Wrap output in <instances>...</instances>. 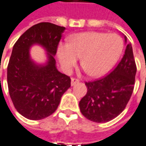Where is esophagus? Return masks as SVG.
Here are the masks:
<instances>
[{"mask_svg":"<svg viewBox=\"0 0 146 146\" xmlns=\"http://www.w3.org/2000/svg\"><path fill=\"white\" fill-rule=\"evenodd\" d=\"M79 82V80L78 79H77V78H71V85L73 86V85H75L76 83H78Z\"/></svg>","mask_w":146,"mask_h":146,"instance_id":"34e87169","label":"esophagus"}]
</instances>
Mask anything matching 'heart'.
<instances>
[{
  "mask_svg": "<svg viewBox=\"0 0 146 146\" xmlns=\"http://www.w3.org/2000/svg\"><path fill=\"white\" fill-rule=\"evenodd\" d=\"M123 50V41L117 34L86 32L70 36L68 44H60L57 55L65 72H70L81 58V64L87 74L100 78L113 68Z\"/></svg>",
  "mask_w": 146,
  "mask_h": 146,
  "instance_id": "obj_1",
  "label": "heart"
}]
</instances>
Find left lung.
<instances>
[{
	"label": "left lung",
	"instance_id": "1",
	"mask_svg": "<svg viewBox=\"0 0 146 146\" xmlns=\"http://www.w3.org/2000/svg\"><path fill=\"white\" fill-rule=\"evenodd\" d=\"M136 73L132 47L127 44L123 57L110 73L85 82L87 92L79 102L82 115L95 123H107L118 116L131 96Z\"/></svg>",
	"mask_w": 146,
	"mask_h": 146
}]
</instances>
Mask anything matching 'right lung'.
<instances>
[{
    "mask_svg": "<svg viewBox=\"0 0 146 146\" xmlns=\"http://www.w3.org/2000/svg\"><path fill=\"white\" fill-rule=\"evenodd\" d=\"M64 30L51 23H39L14 45L7 67L8 89L16 110L26 118L40 120L51 115L71 86L70 78L58 71L54 58ZM33 44L47 50L46 65L37 66L31 60L29 48Z\"/></svg>",
    "mask_w": 146,
    "mask_h": 146,
    "instance_id": "right-lung-1",
    "label": "right lung"
}]
</instances>
